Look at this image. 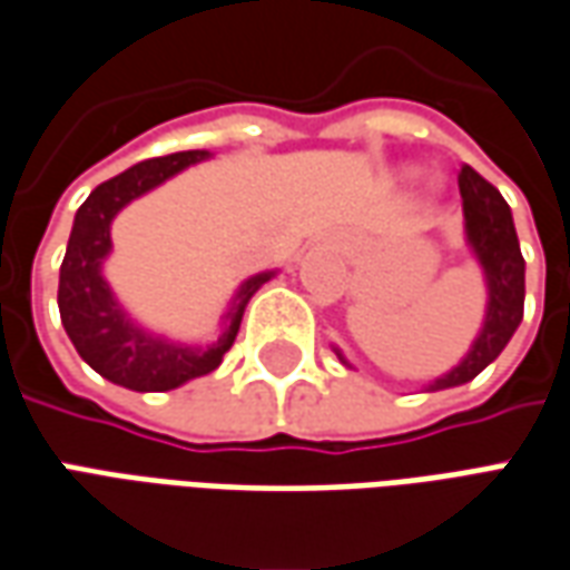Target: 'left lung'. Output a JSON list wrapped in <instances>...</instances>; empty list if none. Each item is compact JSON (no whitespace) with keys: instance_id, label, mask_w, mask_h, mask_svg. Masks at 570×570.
Wrapping results in <instances>:
<instances>
[{"instance_id":"left-lung-1","label":"left lung","mask_w":570,"mask_h":570,"mask_svg":"<svg viewBox=\"0 0 570 570\" xmlns=\"http://www.w3.org/2000/svg\"><path fill=\"white\" fill-rule=\"evenodd\" d=\"M459 195H462V210H465V235L469 245L478 254L488 276V320L481 335L472 344L469 356L459 363L453 372L431 384V391L456 387V384L472 382L484 368L497 360L509 337L515 335L518 323L524 316V257L518 247L515 223L512 210L502 198L497 186L469 164L459 170ZM344 360V356H341Z\"/></svg>"}]
</instances>
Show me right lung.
<instances>
[{"label": "right lung", "instance_id": "1", "mask_svg": "<svg viewBox=\"0 0 570 570\" xmlns=\"http://www.w3.org/2000/svg\"><path fill=\"white\" fill-rule=\"evenodd\" d=\"M207 158V151H176L164 158H151L129 167L120 176L92 188V195L80 204L73 229H70L68 254L58 278V309L65 332L73 347L101 379L129 387V391H173L179 384L202 379L223 363L233 347L238 325L245 316L247 301L269 282L273 273L247 278L235 294L233 307L226 309L223 335L207 347H183L164 337L142 332L114 301L108 282L101 278V261L111 250V219L120 207L160 186L173 173L186 170L188 164Z\"/></svg>", "mask_w": 570, "mask_h": 570}]
</instances>
